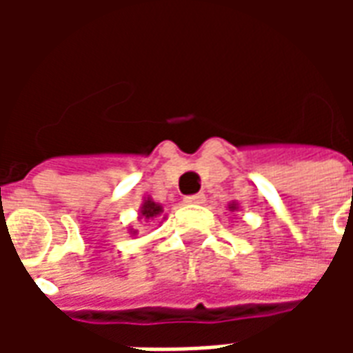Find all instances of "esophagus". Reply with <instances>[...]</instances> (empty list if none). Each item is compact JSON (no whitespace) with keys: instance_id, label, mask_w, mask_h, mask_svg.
<instances>
[{"instance_id":"obj_1","label":"esophagus","mask_w":353,"mask_h":353,"mask_svg":"<svg viewBox=\"0 0 353 353\" xmlns=\"http://www.w3.org/2000/svg\"><path fill=\"white\" fill-rule=\"evenodd\" d=\"M204 200H206V196H204L202 192H199V194H191V196H185V202H187V204H204Z\"/></svg>"}]
</instances>
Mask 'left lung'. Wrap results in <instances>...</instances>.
I'll list each match as a JSON object with an SVG mask.
<instances>
[{
	"label": "left lung",
	"instance_id": "left-lung-1",
	"mask_svg": "<svg viewBox=\"0 0 353 353\" xmlns=\"http://www.w3.org/2000/svg\"><path fill=\"white\" fill-rule=\"evenodd\" d=\"M229 210H230V212H234V210H238V204H236V202H230V204H229Z\"/></svg>",
	"mask_w": 353,
	"mask_h": 353
}]
</instances>
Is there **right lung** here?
<instances>
[{"instance_id": "obj_1", "label": "right lung", "mask_w": 353, "mask_h": 353, "mask_svg": "<svg viewBox=\"0 0 353 353\" xmlns=\"http://www.w3.org/2000/svg\"><path fill=\"white\" fill-rule=\"evenodd\" d=\"M162 212H164V210H162V206L159 204V202H154L151 196H145V199H143V204H141V208H139V219H145V221H149V219L159 217ZM136 232H138V230L130 229V234H136Z\"/></svg>"}]
</instances>
